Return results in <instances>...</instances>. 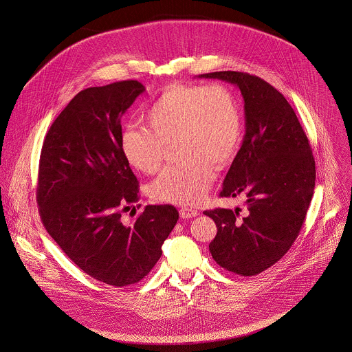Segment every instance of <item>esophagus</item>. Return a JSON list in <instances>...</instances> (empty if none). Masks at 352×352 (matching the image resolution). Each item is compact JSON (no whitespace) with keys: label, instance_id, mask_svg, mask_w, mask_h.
Segmentation results:
<instances>
[{"label":"esophagus","instance_id":"obj_1","mask_svg":"<svg viewBox=\"0 0 352 352\" xmlns=\"http://www.w3.org/2000/svg\"><path fill=\"white\" fill-rule=\"evenodd\" d=\"M197 214H198V212L195 210V209H190V208H182L179 210V216L182 219H190V217H195Z\"/></svg>","mask_w":352,"mask_h":352}]
</instances>
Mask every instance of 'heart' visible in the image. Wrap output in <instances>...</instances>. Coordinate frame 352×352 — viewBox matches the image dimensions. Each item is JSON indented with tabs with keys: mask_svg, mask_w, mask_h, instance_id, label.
Here are the masks:
<instances>
[{
	"mask_svg": "<svg viewBox=\"0 0 352 352\" xmlns=\"http://www.w3.org/2000/svg\"><path fill=\"white\" fill-rule=\"evenodd\" d=\"M148 128L126 125L120 135L125 160L143 174H155L167 147L177 144L181 164L167 167L151 185V197L166 204L193 205L204 199L213 166L224 168L236 157L243 138V113L224 83H171L146 113Z\"/></svg>",
	"mask_w": 352,
	"mask_h": 352,
	"instance_id": "b5f03b06",
	"label": "heart"
}]
</instances>
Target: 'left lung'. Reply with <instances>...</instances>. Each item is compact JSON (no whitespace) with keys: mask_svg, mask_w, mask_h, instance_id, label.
Instances as JSON below:
<instances>
[{"mask_svg":"<svg viewBox=\"0 0 352 352\" xmlns=\"http://www.w3.org/2000/svg\"><path fill=\"white\" fill-rule=\"evenodd\" d=\"M199 78L234 83L244 98L245 135L220 195H244L245 214L239 208L204 214L217 227L209 244L216 263L252 276L276 263L302 228L316 181L312 148L293 108L269 82L241 72Z\"/></svg>","mask_w":352,"mask_h":352,"instance_id":"left-lung-1","label":"left lung"}]
</instances>
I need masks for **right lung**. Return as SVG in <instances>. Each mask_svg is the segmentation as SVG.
<instances>
[{
	"mask_svg": "<svg viewBox=\"0 0 352 352\" xmlns=\"http://www.w3.org/2000/svg\"><path fill=\"white\" fill-rule=\"evenodd\" d=\"M144 90L128 79L79 91L50 126L40 154L44 228L82 272L118 287L153 270L179 217L173 205H147L135 223L121 219L139 201L138 178L120 150L121 118Z\"/></svg>",
	"mask_w": 352,
	"mask_h": 352,
	"instance_id": "add662e5",
	"label": "right lung"
}]
</instances>
